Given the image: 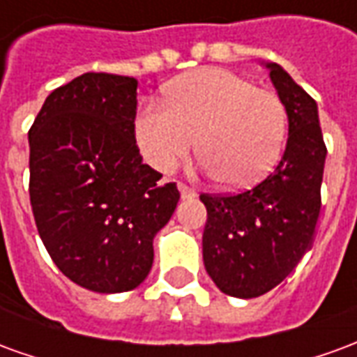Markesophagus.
<instances>
[{"instance_id":"obj_1","label":"esophagus","mask_w":357,"mask_h":357,"mask_svg":"<svg viewBox=\"0 0 357 357\" xmlns=\"http://www.w3.org/2000/svg\"><path fill=\"white\" fill-rule=\"evenodd\" d=\"M178 192H181L183 199L196 198V190H194V188H190V186H186V184H183V183H178Z\"/></svg>"}]
</instances>
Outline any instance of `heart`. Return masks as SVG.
Here are the masks:
<instances>
[{"label": "heart", "instance_id": "1", "mask_svg": "<svg viewBox=\"0 0 357 357\" xmlns=\"http://www.w3.org/2000/svg\"><path fill=\"white\" fill-rule=\"evenodd\" d=\"M165 105L144 107L134 121L138 150L153 169L173 173L196 138L202 167L227 188L254 186L271 173L287 136V109L275 92L207 67L169 82Z\"/></svg>", "mask_w": 357, "mask_h": 357}]
</instances>
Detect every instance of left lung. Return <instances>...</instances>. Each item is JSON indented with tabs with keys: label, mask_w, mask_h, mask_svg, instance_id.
Returning <instances> with one entry per match:
<instances>
[{
	"label": "left lung",
	"mask_w": 357,
	"mask_h": 357,
	"mask_svg": "<svg viewBox=\"0 0 357 357\" xmlns=\"http://www.w3.org/2000/svg\"><path fill=\"white\" fill-rule=\"evenodd\" d=\"M264 67L288 117L279 165L246 192L199 196L207 209L202 238L207 275L221 292L244 300L282 282L312 246L327 158L315 100L280 65Z\"/></svg>",
	"instance_id": "obj_1"
}]
</instances>
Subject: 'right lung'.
Returning a JSON list of instances; mask_svg holds the SVG:
<instances>
[{"label":"right lung","instance_id":"obj_1","mask_svg":"<svg viewBox=\"0 0 357 357\" xmlns=\"http://www.w3.org/2000/svg\"><path fill=\"white\" fill-rule=\"evenodd\" d=\"M136 88L132 77L84 73L45 98L29 132L40 238L65 277L100 294L142 284L181 198L142 163Z\"/></svg>","mask_w":357,"mask_h":357}]
</instances>
